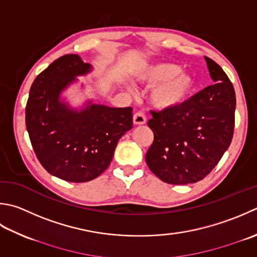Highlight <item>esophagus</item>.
I'll list each match as a JSON object with an SVG mask.
<instances>
[{"mask_svg": "<svg viewBox=\"0 0 257 257\" xmlns=\"http://www.w3.org/2000/svg\"><path fill=\"white\" fill-rule=\"evenodd\" d=\"M147 119H146V114L143 111H138L134 114V123L135 124H145Z\"/></svg>", "mask_w": 257, "mask_h": 257, "instance_id": "34e87169", "label": "esophagus"}]
</instances>
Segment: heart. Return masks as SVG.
Wrapping results in <instances>:
<instances>
[{
	"label": "heart",
	"mask_w": 257,
	"mask_h": 257,
	"mask_svg": "<svg viewBox=\"0 0 257 257\" xmlns=\"http://www.w3.org/2000/svg\"><path fill=\"white\" fill-rule=\"evenodd\" d=\"M140 81L155 85L150 92V102L160 110L176 109L189 99L195 88V79L179 65L158 62L144 67L137 74Z\"/></svg>",
	"instance_id": "b5f03b06"
}]
</instances>
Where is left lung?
I'll return each mask as SVG.
<instances>
[{"mask_svg": "<svg viewBox=\"0 0 257 257\" xmlns=\"http://www.w3.org/2000/svg\"><path fill=\"white\" fill-rule=\"evenodd\" d=\"M214 81L183 105L150 111L154 142L146 163L167 184L187 185L204 179L228 149L235 125L234 87L223 69L205 57Z\"/></svg>", "mask_w": 257, "mask_h": 257, "instance_id": "left-lung-1", "label": "left lung"}]
</instances>
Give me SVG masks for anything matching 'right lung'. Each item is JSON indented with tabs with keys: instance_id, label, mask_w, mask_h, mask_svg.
<instances>
[{
	"instance_id": "1",
	"label": "right lung",
	"mask_w": 257,
	"mask_h": 257,
	"mask_svg": "<svg viewBox=\"0 0 257 257\" xmlns=\"http://www.w3.org/2000/svg\"><path fill=\"white\" fill-rule=\"evenodd\" d=\"M91 68L77 54L62 55L35 78L25 107V124L40 164L71 183L101 175L119 139L133 128L132 107L87 104L77 111L60 101V94L75 77Z\"/></svg>"
}]
</instances>
